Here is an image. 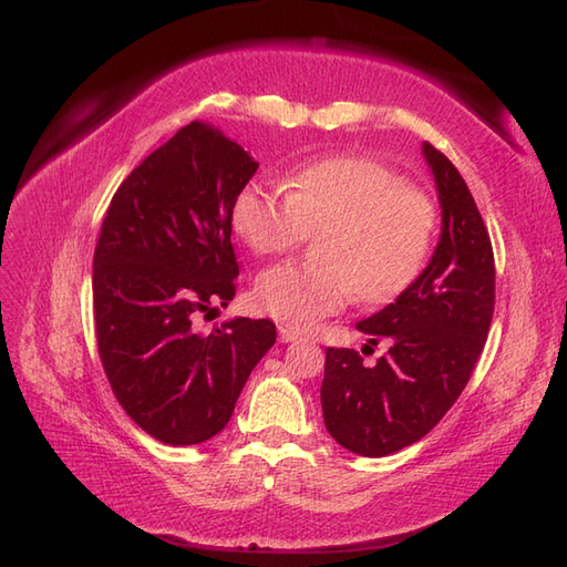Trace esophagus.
<instances>
[{
	"label": "esophagus",
	"instance_id": "34e87169",
	"mask_svg": "<svg viewBox=\"0 0 567 567\" xmlns=\"http://www.w3.org/2000/svg\"><path fill=\"white\" fill-rule=\"evenodd\" d=\"M278 332H280V342H297V340H301L299 332L295 328H289V326H280Z\"/></svg>",
	"mask_w": 567,
	"mask_h": 567
}]
</instances>
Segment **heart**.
<instances>
[{"label":"heart","instance_id":"1","mask_svg":"<svg viewBox=\"0 0 567 567\" xmlns=\"http://www.w3.org/2000/svg\"><path fill=\"white\" fill-rule=\"evenodd\" d=\"M287 194L249 184L235 200L231 225L256 254H280L318 235L316 266L278 264L258 275V307L295 330H311L354 297L395 299L426 266L439 210L433 198L385 163L336 155L303 165Z\"/></svg>","mask_w":567,"mask_h":567}]
</instances>
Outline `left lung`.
Here are the masks:
<instances>
[{"label":"left lung","instance_id":"left-lung-1","mask_svg":"<svg viewBox=\"0 0 567 567\" xmlns=\"http://www.w3.org/2000/svg\"><path fill=\"white\" fill-rule=\"evenodd\" d=\"M441 200V239L422 275L359 321L390 350L373 367L354 350H326L321 408L328 433L364 457H385L441 422L467 385L488 336L496 268L486 225L462 174L422 145Z\"/></svg>","mask_w":567,"mask_h":567}]
</instances>
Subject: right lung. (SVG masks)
<instances>
[{
	"mask_svg": "<svg viewBox=\"0 0 567 567\" xmlns=\"http://www.w3.org/2000/svg\"><path fill=\"white\" fill-rule=\"evenodd\" d=\"M256 169L220 128L192 122L122 182L100 229V359L126 414L167 445L220 433L278 338L268 318H231L210 336L194 328L235 297L231 210Z\"/></svg>",
	"mask_w": 567,
	"mask_h": 567,
	"instance_id": "obj_1",
	"label": "right lung"
}]
</instances>
